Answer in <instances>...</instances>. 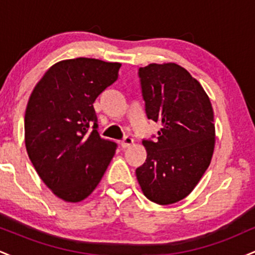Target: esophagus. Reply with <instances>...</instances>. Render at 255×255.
Returning <instances> with one entry per match:
<instances>
[{"label": "esophagus", "mask_w": 255, "mask_h": 255, "mask_svg": "<svg viewBox=\"0 0 255 255\" xmlns=\"http://www.w3.org/2000/svg\"><path fill=\"white\" fill-rule=\"evenodd\" d=\"M133 142H134L133 137H130V136H126L125 139L122 140V141H121V146H122V148L128 147V146H130L131 144H133Z\"/></svg>", "instance_id": "34e87169"}]
</instances>
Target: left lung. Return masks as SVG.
<instances>
[{
	"label": "left lung",
	"mask_w": 255,
	"mask_h": 255,
	"mask_svg": "<svg viewBox=\"0 0 255 255\" xmlns=\"http://www.w3.org/2000/svg\"><path fill=\"white\" fill-rule=\"evenodd\" d=\"M137 74L147 119L162 125L154 141L142 140L147 157L135 170L137 182L148 200L177 203L194 189L211 163V102L197 79L176 63H151Z\"/></svg>",
	"instance_id": "8db88e82"
}]
</instances>
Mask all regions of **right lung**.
<instances>
[{
    "instance_id": "right-lung-1",
    "label": "right lung",
    "mask_w": 255,
    "mask_h": 255,
    "mask_svg": "<svg viewBox=\"0 0 255 255\" xmlns=\"http://www.w3.org/2000/svg\"><path fill=\"white\" fill-rule=\"evenodd\" d=\"M121 63L79 57L55 63L38 81L25 113V144L55 195L84 200L101 182L118 144L98 133L93 103L118 80Z\"/></svg>"
}]
</instances>
